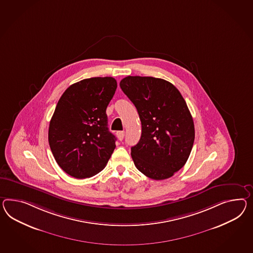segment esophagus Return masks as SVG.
<instances>
[{
  "mask_svg": "<svg viewBox=\"0 0 253 253\" xmlns=\"http://www.w3.org/2000/svg\"><path fill=\"white\" fill-rule=\"evenodd\" d=\"M117 136L120 141L123 140L124 136H125V132L124 131H118V132H117Z\"/></svg>",
  "mask_w": 253,
  "mask_h": 253,
  "instance_id": "34e87169",
  "label": "esophagus"
}]
</instances>
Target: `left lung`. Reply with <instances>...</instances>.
<instances>
[{
    "label": "left lung",
    "instance_id": "obj_1",
    "mask_svg": "<svg viewBox=\"0 0 253 253\" xmlns=\"http://www.w3.org/2000/svg\"><path fill=\"white\" fill-rule=\"evenodd\" d=\"M120 87L141 121V137L131 148L135 166L150 179H168L184 166L195 141L187 104L174 85L162 79L127 76Z\"/></svg>",
    "mask_w": 253,
    "mask_h": 253
}]
</instances>
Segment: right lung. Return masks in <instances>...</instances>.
Returning a JSON list of instances; mask_svg holds the SVG:
<instances>
[{
	"label": "right lung",
	"mask_w": 253,
	"mask_h": 253,
	"mask_svg": "<svg viewBox=\"0 0 253 253\" xmlns=\"http://www.w3.org/2000/svg\"><path fill=\"white\" fill-rule=\"evenodd\" d=\"M112 77L84 79L58 100L48 128V143L58 166L77 179L104 169L116 148L106 108L117 90Z\"/></svg>",
	"instance_id": "obj_1"
}]
</instances>
